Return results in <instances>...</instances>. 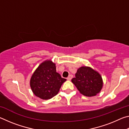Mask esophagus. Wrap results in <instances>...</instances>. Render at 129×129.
<instances>
[{
	"label": "esophagus",
	"instance_id": "obj_1",
	"mask_svg": "<svg viewBox=\"0 0 129 129\" xmlns=\"http://www.w3.org/2000/svg\"><path fill=\"white\" fill-rule=\"evenodd\" d=\"M72 78H73V76H72V75H70V76H68V77H67V79L68 80H71Z\"/></svg>",
	"mask_w": 129,
	"mask_h": 129
}]
</instances>
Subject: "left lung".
<instances>
[{"label":"left lung","mask_w":129,"mask_h":129,"mask_svg":"<svg viewBox=\"0 0 129 129\" xmlns=\"http://www.w3.org/2000/svg\"><path fill=\"white\" fill-rule=\"evenodd\" d=\"M75 76L72 82L82 94L91 97L101 91L103 85L101 76L91 68L81 67L78 69Z\"/></svg>","instance_id":"left-lung-1"}]
</instances>
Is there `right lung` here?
Returning <instances> with one entry per match:
<instances>
[{
    "label": "right lung",
    "instance_id": "obj_1",
    "mask_svg": "<svg viewBox=\"0 0 129 129\" xmlns=\"http://www.w3.org/2000/svg\"><path fill=\"white\" fill-rule=\"evenodd\" d=\"M66 80L56 72L55 64L47 60L39 65L32 76L30 86L37 97L48 100L57 94L62 84Z\"/></svg>",
    "mask_w": 129,
    "mask_h": 129
}]
</instances>
